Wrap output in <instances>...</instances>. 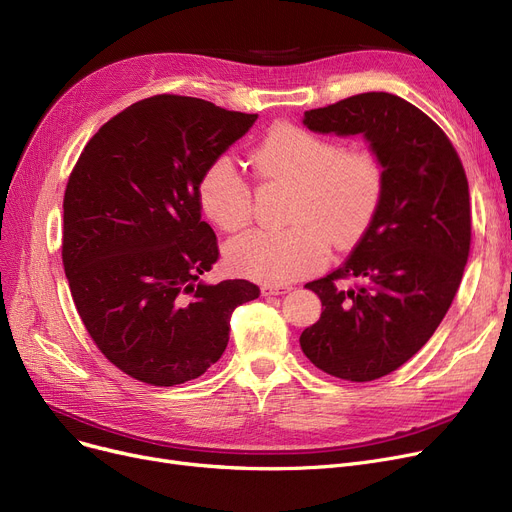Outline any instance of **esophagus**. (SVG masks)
I'll return each mask as SVG.
<instances>
[{
  "instance_id": "obj_1",
  "label": "esophagus",
  "mask_w": 512,
  "mask_h": 512,
  "mask_svg": "<svg viewBox=\"0 0 512 512\" xmlns=\"http://www.w3.org/2000/svg\"><path fill=\"white\" fill-rule=\"evenodd\" d=\"M290 288H292L290 284H263L261 292L265 294V297H274V294H284Z\"/></svg>"
}]
</instances>
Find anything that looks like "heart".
Listing matches in <instances>:
<instances>
[{
  "mask_svg": "<svg viewBox=\"0 0 512 512\" xmlns=\"http://www.w3.org/2000/svg\"><path fill=\"white\" fill-rule=\"evenodd\" d=\"M263 178L294 186L288 211L292 226L253 230L228 242L226 259L242 276L280 284L305 274L326 259L330 242L353 247L369 230L384 197V170L371 151H344L338 141L305 128L280 124L255 151ZM197 197L207 218L226 232L251 220V188L228 155L205 168Z\"/></svg>",
  "mask_w": 512,
  "mask_h": 512,
  "instance_id": "heart-1",
  "label": "heart"
}]
</instances>
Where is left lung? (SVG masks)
<instances>
[{
    "label": "left lung",
    "mask_w": 512,
    "mask_h": 512,
    "mask_svg": "<svg viewBox=\"0 0 512 512\" xmlns=\"http://www.w3.org/2000/svg\"><path fill=\"white\" fill-rule=\"evenodd\" d=\"M319 134H361L384 170V197L348 259L305 288L324 311L299 342L340 380L371 382L432 338L459 290L471 245L469 184L442 128L392 93H361L309 110ZM342 279H355L344 289Z\"/></svg>",
    "instance_id": "8db88e82"
}]
</instances>
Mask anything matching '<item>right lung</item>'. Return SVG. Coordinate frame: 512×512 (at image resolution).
I'll use <instances>...</instances> for the list:
<instances>
[{"mask_svg":"<svg viewBox=\"0 0 512 512\" xmlns=\"http://www.w3.org/2000/svg\"><path fill=\"white\" fill-rule=\"evenodd\" d=\"M255 120L155 95L105 122L76 161L64 195V272L97 348L134 380L199 378L226 351L234 309L259 297L247 280H201L220 253L197 197L205 168Z\"/></svg>","mask_w":512,"mask_h":512,"instance_id":"right-lung-1","label":"right lung"}]
</instances>
